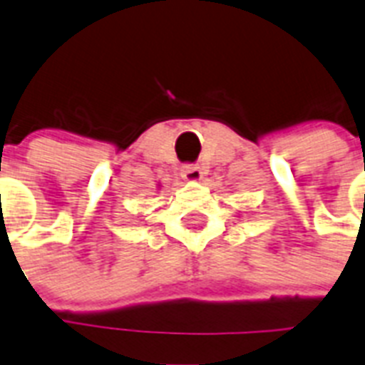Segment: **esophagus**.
Masks as SVG:
<instances>
[{
	"mask_svg": "<svg viewBox=\"0 0 365 365\" xmlns=\"http://www.w3.org/2000/svg\"><path fill=\"white\" fill-rule=\"evenodd\" d=\"M182 178L189 182H198V180H202V170L195 163H185L182 167Z\"/></svg>",
	"mask_w": 365,
	"mask_h": 365,
	"instance_id": "34e87169",
	"label": "esophagus"
}]
</instances>
